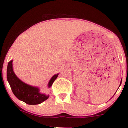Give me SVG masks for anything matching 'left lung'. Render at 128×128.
Segmentation results:
<instances>
[{
  "label": "left lung",
  "instance_id": "obj_1",
  "mask_svg": "<svg viewBox=\"0 0 128 128\" xmlns=\"http://www.w3.org/2000/svg\"><path fill=\"white\" fill-rule=\"evenodd\" d=\"M121 84H122V80H121V82H120V85H121Z\"/></svg>",
  "mask_w": 128,
  "mask_h": 128
}]
</instances>
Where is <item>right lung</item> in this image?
Instances as JSON below:
<instances>
[{
    "instance_id": "1",
    "label": "right lung",
    "mask_w": 128,
    "mask_h": 128,
    "mask_svg": "<svg viewBox=\"0 0 128 128\" xmlns=\"http://www.w3.org/2000/svg\"><path fill=\"white\" fill-rule=\"evenodd\" d=\"M6 74L7 80L10 84L12 92L20 100L23 101L28 105H37L43 102L49 98V95L40 92L38 87L24 83L16 76L13 70L12 60L8 62ZM58 74L59 73L55 74L50 79L48 85V88L51 87Z\"/></svg>"
}]
</instances>
